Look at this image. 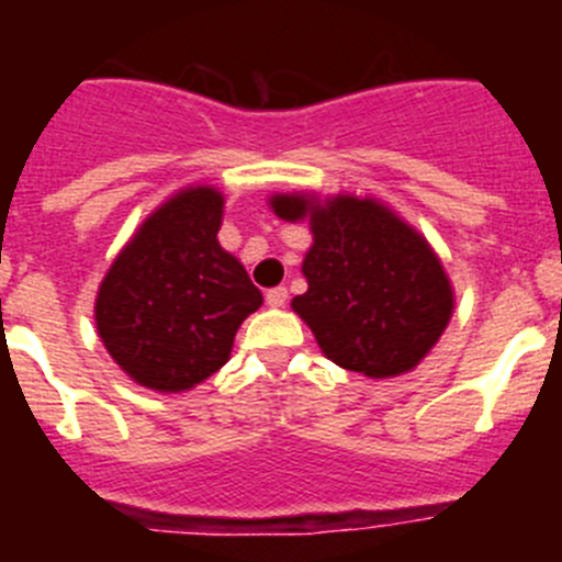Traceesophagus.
<instances>
[{
	"instance_id": "esophagus-1",
	"label": "esophagus",
	"mask_w": 562,
	"mask_h": 562,
	"mask_svg": "<svg viewBox=\"0 0 562 562\" xmlns=\"http://www.w3.org/2000/svg\"><path fill=\"white\" fill-rule=\"evenodd\" d=\"M286 297H290L286 286H272V290H267V306H272V310H281V306L286 304Z\"/></svg>"
}]
</instances>
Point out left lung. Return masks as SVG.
<instances>
[{"label": "left lung", "instance_id": "left-lung-1", "mask_svg": "<svg viewBox=\"0 0 562 562\" xmlns=\"http://www.w3.org/2000/svg\"><path fill=\"white\" fill-rule=\"evenodd\" d=\"M278 220L310 222L292 312L340 369L371 380L408 374L453 317L456 292L441 258L414 225L376 196L272 193Z\"/></svg>", "mask_w": 562, "mask_h": 562}]
</instances>
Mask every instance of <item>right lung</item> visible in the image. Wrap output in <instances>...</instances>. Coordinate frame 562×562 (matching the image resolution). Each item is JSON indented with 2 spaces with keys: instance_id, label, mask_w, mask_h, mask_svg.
Returning <instances> with one entry per match:
<instances>
[{
  "instance_id": "add662e5",
  "label": "right lung",
  "mask_w": 562,
  "mask_h": 562,
  "mask_svg": "<svg viewBox=\"0 0 562 562\" xmlns=\"http://www.w3.org/2000/svg\"><path fill=\"white\" fill-rule=\"evenodd\" d=\"M222 216L220 188H180L148 213L98 286V337L143 389L182 394L205 382L231 360L245 317L265 304L216 238Z\"/></svg>"
}]
</instances>
